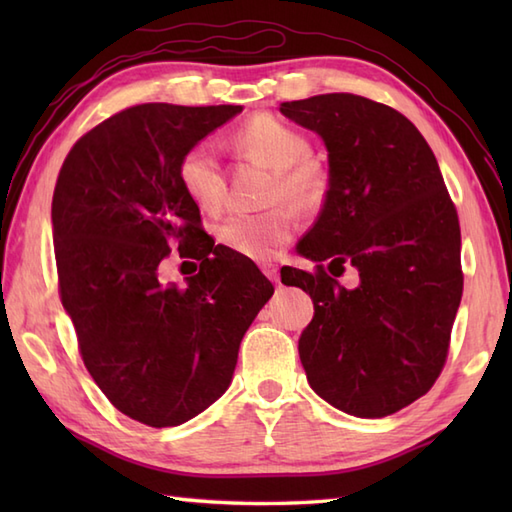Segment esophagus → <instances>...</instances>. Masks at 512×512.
I'll use <instances>...</instances> for the list:
<instances>
[{"instance_id":"1","label":"esophagus","mask_w":512,"mask_h":512,"mask_svg":"<svg viewBox=\"0 0 512 512\" xmlns=\"http://www.w3.org/2000/svg\"><path fill=\"white\" fill-rule=\"evenodd\" d=\"M262 270H264V275H266L270 281H273V284H279V268H277L275 264H264Z\"/></svg>"}]
</instances>
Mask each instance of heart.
I'll return each instance as SVG.
<instances>
[{
    "instance_id": "heart-1",
    "label": "heart",
    "mask_w": 512,
    "mask_h": 512,
    "mask_svg": "<svg viewBox=\"0 0 512 512\" xmlns=\"http://www.w3.org/2000/svg\"><path fill=\"white\" fill-rule=\"evenodd\" d=\"M235 147L244 156L270 167L266 202L275 204L262 213H233L217 226L222 246L248 259H268L295 233V209H312L325 193V173L317 162L306 158L310 143L299 129L275 116H255L237 129ZM178 180L184 193L202 211H215L224 198V173L211 143H195L178 162Z\"/></svg>"
}]
</instances>
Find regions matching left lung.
<instances>
[{"mask_svg": "<svg viewBox=\"0 0 512 512\" xmlns=\"http://www.w3.org/2000/svg\"><path fill=\"white\" fill-rule=\"evenodd\" d=\"M328 147L330 182L297 244L314 273L281 268L314 317L299 336L310 387L350 416L385 418L427 394L444 369L462 299L460 220L431 147L407 116L358 94L281 103ZM335 276L354 265L362 284Z\"/></svg>", "mask_w": 512, "mask_h": 512, "instance_id": "1", "label": "left lung"}]
</instances>
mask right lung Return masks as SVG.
<instances>
[{"instance_id":"add662e5","label":"right lung","mask_w":512,"mask_h":512,"mask_svg":"<svg viewBox=\"0 0 512 512\" xmlns=\"http://www.w3.org/2000/svg\"><path fill=\"white\" fill-rule=\"evenodd\" d=\"M237 112L127 107L76 140L54 187L59 297L79 354L107 400L147 427H176L224 394L275 292L250 259L215 246L178 180L184 151ZM176 245L201 262L187 287L157 277Z\"/></svg>"}]
</instances>
